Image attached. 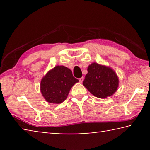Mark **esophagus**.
<instances>
[{"instance_id": "obj_1", "label": "esophagus", "mask_w": 150, "mask_h": 150, "mask_svg": "<svg viewBox=\"0 0 150 150\" xmlns=\"http://www.w3.org/2000/svg\"><path fill=\"white\" fill-rule=\"evenodd\" d=\"M83 80H84V77H81V78L79 79V82H80V83H83Z\"/></svg>"}]
</instances>
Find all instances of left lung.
I'll return each mask as SVG.
<instances>
[{
    "mask_svg": "<svg viewBox=\"0 0 150 150\" xmlns=\"http://www.w3.org/2000/svg\"><path fill=\"white\" fill-rule=\"evenodd\" d=\"M87 71L83 85L96 97L107 98L117 90L118 78L111 68L93 63Z\"/></svg>",
    "mask_w": 150,
    "mask_h": 150,
    "instance_id": "1",
    "label": "left lung"
}]
</instances>
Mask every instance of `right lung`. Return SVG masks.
I'll list each match as a JSON object with an SVG mask.
<instances>
[{"label":"right lung","mask_w":150,"mask_h":150,"mask_svg":"<svg viewBox=\"0 0 150 150\" xmlns=\"http://www.w3.org/2000/svg\"><path fill=\"white\" fill-rule=\"evenodd\" d=\"M78 81L69 69L57 65L43 77L40 90L47 102L59 104L67 98L70 89Z\"/></svg>","instance_id":"1"}]
</instances>
